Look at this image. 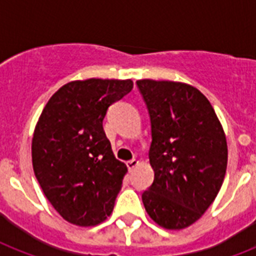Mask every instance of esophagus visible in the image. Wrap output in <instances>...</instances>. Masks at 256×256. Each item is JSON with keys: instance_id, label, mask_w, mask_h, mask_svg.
Returning <instances> with one entry per match:
<instances>
[{"instance_id": "1", "label": "esophagus", "mask_w": 256, "mask_h": 256, "mask_svg": "<svg viewBox=\"0 0 256 256\" xmlns=\"http://www.w3.org/2000/svg\"><path fill=\"white\" fill-rule=\"evenodd\" d=\"M126 166H128V168L130 171H132L136 168H138L140 166V160H128V164H126Z\"/></svg>"}]
</instances>
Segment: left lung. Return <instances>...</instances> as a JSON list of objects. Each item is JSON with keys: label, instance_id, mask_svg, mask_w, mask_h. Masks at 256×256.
Wrapping results in <instances>:
<instances>
[{"label": "left lung", "instance_id": "1", "mask_svg": "<svg viewBox=\"0 0 256 256\" xmlns=\"http://www.w3.org/2000/svg\"><path fill=\"white\" fill-rule=\"evenodd\" d=\"M152 122L154 182L142 194L150 218L168 230L198 220L216 198L227 168L223 128L206 96L172 81H136Z\"/></svg>", "mask_w": 256, "mask_h": 256}]
</instances>
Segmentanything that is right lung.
<instances>
[{"label":"right lung","instance_id":"right-lung-1","mask_svg":"<svg viewBox=\"0 0 256 256\" xmlns=\"http://www.w3.org/2000/svg\"><path fill=\"white\" fill-rule=\"evenodd\" d=\"M132 88V80L69 82L36 124V178L58 214L76 226H96L112 212L128 168L116 160L102 124L108 106Z\"/></svg>","mask_w":256,"mask_h":256}]
</instances>
